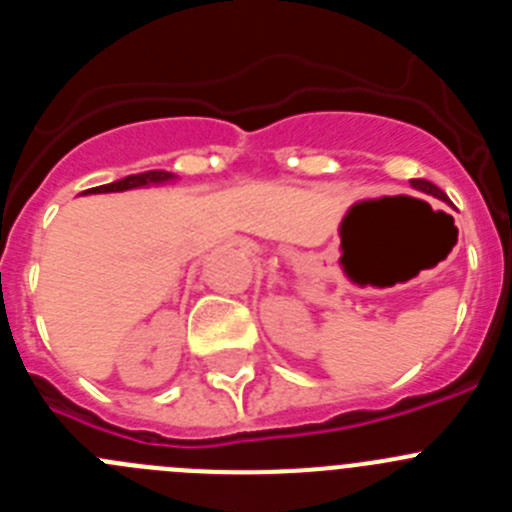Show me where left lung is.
Segmentation results:
<instances>
[{
    "instance_id": "obj_1",
    "label": "left lung",
    "mask_w": 512,
    "mask_h": 512,
    "mask_svg": "<svg viewBox=\"0 0 512 512\" xmlns=\"http://www.w3.org/2000/svg\"><path fill=\"white\" fill-rule=\"evenodd\" d=\"M410 184H413L415 189H420V192H428V194H443L441 189L436 187V184L425 182V179H410Z\"/></svg>"
}]
</instances>
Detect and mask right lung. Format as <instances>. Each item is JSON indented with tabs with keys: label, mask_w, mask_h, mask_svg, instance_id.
<instances>
[{
	"label": "right lung",
	"mask_w": 512,
	"mask_h": 512,
	"mask_svg": "<svg viewBox=\"0 0 512 512\" xmlns=\"http://www.w3.org/2000/svg\"><path fill=\"white\" fill-rule=\"evenodd\" d=\"M179 176L171 174V171H143V174H130L125 179H117V182L102 184V187H92L81 194H110V192H130V189H146V187H164V184L176 182Z\"/></svg>",
	"instance_id": "right-lung-1"
}]
</instances>
